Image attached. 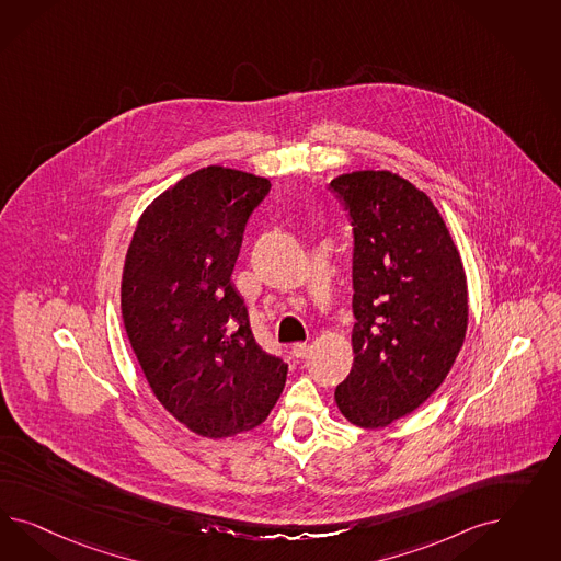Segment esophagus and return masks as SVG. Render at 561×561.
Masks as SVG:
<instances>
[{
	"mask_svg": "<svg viewBox=\"0 0 561 561\" xmlns=\"http://www.w3.org/2000/svg\"><path fill=\"white\" fill-rule=\"evenodd\" d=\"M308 345L306 343H294V347H291V354H294V357H298V359H305L306 356H308Z\"/></svg>",
	"mask_w": 561,
	"mask_h": 561,
	"instance_id": "1",
	"label": "esophagus"
}]
</instances>
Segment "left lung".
<instances>
[{
  "label": "left lung",
  "instance_id": "obj_1",
  "mask_svg": "<svg viewBox=\"0 0 561 561\" xmlns=\"http://www.w3.org/2000/svg\"><path fill=\"white\" fill-rule=\"evenodd\" d=\"M329 187L354 226V366L335 389L343 417L387 427L420 408L459 356L469 298L459 249L424 191L389 170Z\"/></svg>",
  "mask_w": 561,
  "mask_h": 561
}]
</instances>
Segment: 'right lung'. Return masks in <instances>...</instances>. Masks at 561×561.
<instances>
[{
  "label": "right lung",
  "mask_w": 561,
  "mask_h": 561,
  "mask_svg": "<svg viewBox=\"0 0 561 561\" xmlns=\"http://www.w3.org/2000/svg\"><path fill=\"white\" fill-rule=\"evenodd\" d=\"M272 183L195 170L148 205L121 279V314L156 399L191 432L228 438L263 424L288 364L256 345L232 284L242 232Z\"/></svg>",
  "instance_id": "1"
}]
</instances>
